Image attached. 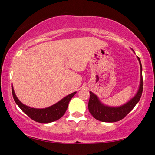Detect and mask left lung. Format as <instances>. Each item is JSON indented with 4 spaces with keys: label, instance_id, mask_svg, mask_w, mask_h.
Listing matches in <instances>:
<instances>
[{
    "label": "left lung",
    "instance_id": "left-lung-1",
    "mask_svg": "<svg viewBox=\"0 0 155 155\" xmlns=\"http://www.w3.org/2000/svg\"><path fill=\"white\" fill-rule=\"evenodd\" d=\"M138 60L139 61L140 66V82L139 89H138L136 95L123 106H119V107H110V106H105L103 104L95 94L92 93V92H90V95L88 103V108L90 114L94 118L97 120L101 121V122H118L127 116L130 112L132 111L135 106L138 104L140 97H141L142 92H143L142 66L140 58L138 57Z\"/></svg>",
    "mask_w": 155,
    "mask_h": 155
}]
</instances>
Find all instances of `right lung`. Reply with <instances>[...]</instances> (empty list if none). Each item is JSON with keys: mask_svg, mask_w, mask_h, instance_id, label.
<instances>
[{"mask_svg": "<svg viewBox=\"0 0 155 155\" xmlns=\"http://www.w3.org/2000/svg\"><path fill=\"white\" fill-rule=\"evenodd\" d=\"M12 90L14 100H15L16 104H17V106L20 108V109L23 112H25L32 120L35 121V122H40V123H49V122H54V121L61 118L66 111L71 99L76 94V92H73L70 95H67L66 97H64L57 104L52 105V106H49L48 108H34L25 106L19 101V99L17 98L15 95L12 85Z\"/></svg>", "mask_w": 155, "mask_h": 155, "instance_id": "obj_1", "label": "right lung"}]
</instances>
